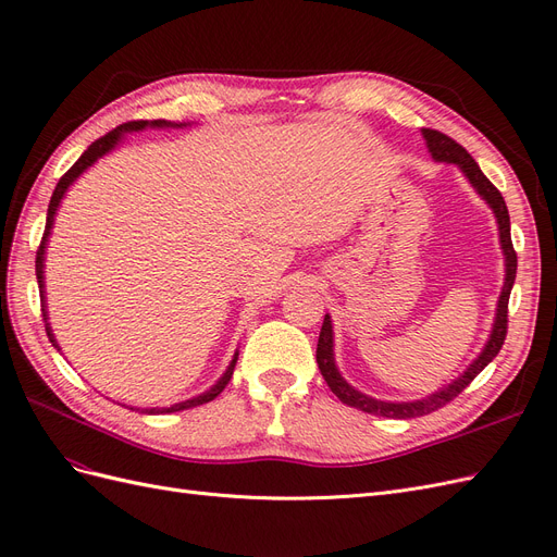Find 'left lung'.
<instances>
[{
    "mask_svg": "<svg viewBox=\"0 0 557 557\" xmlns=\"http://www.w3.org/2000/svg\"><path fill=\"white\" fill-rule=\"evenodd\" d=\"M423 137L428 144V150L432 153V158L436 162H453L458 164L462 174L467 176V181L474 185V190L481 195V199H485V205L493 209L495 218H497V227H499V244H502V252H504V267H507V276H504V285H502V295L497 301V313H495V323H493V332L491 339L483 346L481 356L467 367V372L460 374L453 383H448L442 391L432 393L425 399H416V401H381L369 397L360 391H356L348 381H344V376L339 374V369L334 364V342H332V320L330 315H325L323 327H320V336H318V348H315V360H318V369L323 379L327 381L330 391L339 397L348 407H356L364 413H374V416H383V418H418L432 413L436 409L446 407L450 399L458 397L465 387L474 381L483 369L493 362V358L499 352L504 339H507V323H509V295L513 288L516 281V267H518V258L516 250L511 244V223H509V209L504 205L502 193L495 188V185L485 178V174L481 172V166L474 162L467 150L453 141L446 134L436 132V129H423Z\"/></svg>",
    "mask_w": 557,
    "mask_h": 557,
    "instance_id": "1",
    "label": "left lung"
}]
</instances>
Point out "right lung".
<instances>
[{"label":"right lung","instance_id":"right-lung-1","mask_svg":"<svg viewBox=\"0 0 557 557\" xmlns=\"http://www.w3.org/2000/svg\"><path fill=\"white\" fill-rule=\"evenodd\" d=\"M146 127H183V125H176V123H166V121H129V123H123V125H117L115 129H111V132H107L102 139H97V141H92L90 146H88V150L86 153H83L76 162H74V166L70 172H66L62 178H60V183L55 185V190H53V197H50V205H48V213H46V230H44V237H41V244H39V250H37V281H39V295H41V313H44V320H46V334H48V339H50V344H53L58 350H60V346H58V342H55V336H53V330H50V323H48V311H46V290H44V258H46V244H48V237H50V230H53V223H55V213H58V209H60V201H62V197H64V193L70 190V185L88 170V166H92L99 158L102 156H107V153H111V150L117 146V141L123 139V134L125 132H141V129H146ZM237 358H239V352H234V358H232V362H230V367L225 369V374L218 379V383L211 387V391H207V393H201V395H197V397H193V399H185V401H178V404H172V407H164V409H144L141 413H174V411H183V409H193V407H199V404H207V401H211V399H215L218 395H221L223 391H225V385L230 383V379H232V372H234V364H237ZM139 411V409H137Z\"/></svg>","mask_w":557,"mask_h":557}]
</instances>
